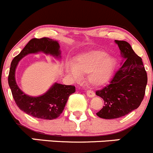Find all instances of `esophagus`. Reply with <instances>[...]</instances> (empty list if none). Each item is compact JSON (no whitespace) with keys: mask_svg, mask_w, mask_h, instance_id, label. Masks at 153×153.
Listing matches in <instances>:
<instances>
[{"mask_svg":"<svg viewBox=\"0 0 153 153\" xmlns=\"http://www.w3.org/2000/svg\"><path fill=\"white\" fill-rule=\"evenodd\" d=\"M86 95L89 97V98H92V97L95 96V92L92 90H87L86 91Z\"/></svg>","mask_w":153,"mask_h":153,"instance_id":"34e87169","label":"esophagus"}]
</instances>
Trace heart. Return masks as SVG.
Segmentation results:
<instances>
[{"mask_svg": "<svg viewBox=\"0 0 153 153\" xmlns=\"http://www.w3.org/2000/svg\"><path fill=\"white\" fill-rule=\"evenodd\" d=\"M115 66L116 61L113 57L97 50L78 55L74 64H67V71L75 79H80L83 74L89 73V82L93 86H101L110 79Z\"/></svg>", "mask_w": 153, "mask_h": 153, "instance_id": "heart-1", "label": "heart"}]
</instances>
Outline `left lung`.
<instances>
[{
  "label": "left lung",
  "mask_w": 153,
  "mask_h": 153,
  "mask_svg": "<svg viewBox=\"0 0 153 153\" xmlns=\"http://www.w3.org/2000/svg\"><path fill=\"white\" fill-rule=\"evenodd\" d=\"M125 61L110 82L95 92L104 101V106L96 113L105 119L121 118L137 109L142 102L147 84V75L141 57L130 44L115 40Z\"/></svg>",
  "instance_id": "1"
}]
</instances>
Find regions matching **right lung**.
Here are the masks:
<instances>
[{"label": "right lung", "mask_w": 153, "mask_h": 153, "mask_svg": "<svg viewBox=\"0 0 153 153\" xmlns=\"http://www.w3.org/2000/svg\"><path fill=\"white\" fill-rule=\"evenodd\" d=\"M59 48V44L52 39L32 38L11 63L8 82L14 100L21 110L35 118L52 120L59 117L64 111L69 95L75 92V86L56 83L44 95L39 97L29 96L17 85L15 78V69L20 60L28 54L43 52L58 57L61 53Z\"/></svg>", "instance_id": "1"}]
</instances>
